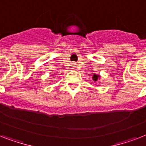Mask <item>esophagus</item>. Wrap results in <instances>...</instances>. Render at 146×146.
<instances>
[{
  "instance_id": "obj_1",
  "label": "esophagus",
  "mask_w": 146,
  "mask_h": 146,
  "mask_svg": "<svg viewBox=\"0 0 146 146\" xmlns=\"http://www.w3.org/2000/svg\"><path fill=\"white\" fill-rule=\"evenodd\" d=\"M73 64V65H76V64Z\"/></svg>"
}]
</instances>
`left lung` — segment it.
Wrapping results in <instances>:
<instances>
[{"label":"left lung","instance_id":"1","mask_svg":"<svg viewBox=\"0 0 146 146\" xmlns=\"http://www.w3.org/2000/svg\"><path fill=\"white\" fill-rule=\"evenodd\" d=\"M99 77V76L98 75H96V74H94V76H93V79H92V80H94V81H97L98 80V78Z\"/></svg>","mask_w":146,"mask_h":146}]
</instances>
